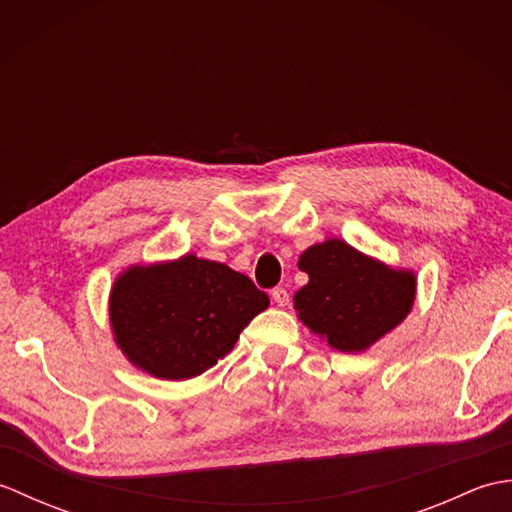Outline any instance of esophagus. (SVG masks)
Wrapping results in <instances>:
<instances>
[{"mask_svg": "<svg viewBox=\"0 0 512 512\" xmlns=\"http://www.w3.org/2000/svg\"><path fill=\"white\" fill-rule=\"evenodd\" d=\"M273 301L277 303L279 308H284V306H288V301H290V295H288V290L286 288H275L273 290Z\"/></svg>", "mask_w": 512, "mask_h": 512, "instance_id": "1", "label": "esophagus"}]
</instances>
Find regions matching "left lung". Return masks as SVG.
I'll list each match as a JSON object with an SVG mask.
<instances>
[{"label": "left lung", "mask_w": 512, "mask_h": 512, "mask_svg": "<svg viewBox=\"0 0 512 512\" xmlns=\"http://www.w3.org/2000/svg\"><path fill=\"white\" fill-rule=\"evenodd\" d=\"M299 270L308 284L295 310L308 328L339 352H365L407 319L416 299V275L363 255L341 239L303 250Z\"/></svg>", "instance_id": "8db88e82"}]
</instances>
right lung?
<instances>
[{"instance_id":"obj_1","label":"right lung","mask_w":512,"mask_h":512,"mask_svg":"<svg viewBox=\"0 0 512 512\" xmlns=\"http://www.w3.org/2000/svg\"><path fill=\"white\" fill-rule=\"evenodd\" d=\"M268 303L246 275L184 255L118 275L110 323L129 363L156 378L187 380L231 352L239 332Z\"/></svg>"}]
</instances>
